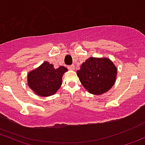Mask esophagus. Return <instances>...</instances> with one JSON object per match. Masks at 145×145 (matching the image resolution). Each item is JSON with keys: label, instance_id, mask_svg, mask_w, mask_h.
Instances as JSON below:
<instances>
[{"label": "esophagus", "instance_id": "1", "mask_svg": "<svg viewBox=\"0 0 145 145\" xmlns=\"http://www.w3.org/2000/svg\"><path fill=\"white\" fill-rule=\"evenodd\" d=\"M68 68H69V69H70V70H74L75 67H74V65H71V66H69Z\"/></svg>", "mask_w": 145, "mask_h": 145}]
</instances>
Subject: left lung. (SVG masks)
Here are the masks:
<instances>
[{"instance_id": "obj_1", "label": "left lung", "mask_w": 145, "mask_h": 145, "mask_svg": "<svg viewBox=\"0 0 145 145\" xmlns=\"http://www.w3.org/2000/svg\"><path fill=\"white\" fill-rule=\"evenodd\" d=\"M76 74L88 93L99 95L109 91L114 85L117 68L108 57H90L81 64Z\"/></svg>"}]
</instances>
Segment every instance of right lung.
<instances>
[{
	"label": "right lung",
	"instance_id": "add662e5",
	"mask_svg": "<svg viewBox=\"0 0 145 145\" xmlns=\"http://www.w3.org/2000/svg\"><path fill=\"white\" fill-rule=\"evenodd\" d=\"M66 67L55 69L52 64L45 61L27 74V84L32 91L40 97H49L57 93L62 83Z\"/></svg>",
	"mask_w": 145,
	"mask_h": 145
}]
</instances>
